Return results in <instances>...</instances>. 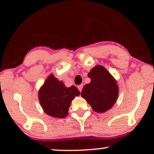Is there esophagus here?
I'll list each match as a JSON object with an SVG mask.
<instances>
[{
    "label": "esophagus",
    "mask_w": 154,
    "mask_h": 154,
    "mask_svg": "<svg viewBox=\"0 0 154 154\" xmlns=\"http://www.w3.org/2000/svg\"><path fill=\"white\" fill-rule=\"evenodd\" d=\"M83 86L82 84H81V85H79V86H78V88H79V90L80 91V92L81 91H82V88H83Z\"/></svg>",
    "instance_id": "1"
}]
</instances>
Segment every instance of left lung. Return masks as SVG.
Masks as SVG:
<instances>
[{
	"instance_id": "8db88e82",
	"label": "left lung",
	"mask_w": 154,
	"mask_h": 154,
	"mask_svg": "<svg viewBox=\"0 0 154 154\" xmlns=\"http://www.w3.org/2000/svg\"><path fill=\"white\" fill-rule=\"evenodd\" d=\"M88 76L91 82L83 87L81 96L94 111L104 113L111 109L117 100L119 87L116 81L103 66L100 65L93 68Z\"/></svg>"
}]
</instances>
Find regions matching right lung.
I'll use <instances>...</instances> for the list:
<instances>
[{"mask_svg": "<svg viewBox=\"0 0 154 154\" xmlns=\"http://www.w3.org/2000/svg\"><path fill=\"white\" fill-rule=\"evenodd\" d=\"M80 91L76 87L65 86L51 74L38 91L40 103L46 114L54 118L63 119L68 115L72 100L79 96Z\"/></svg>", "mask_w": 154, "mask_h": 154, "instance_id": "obj_1", "label": "right lung"}]
</instances>
